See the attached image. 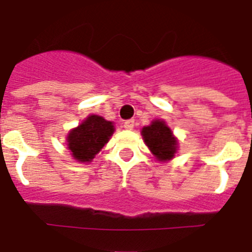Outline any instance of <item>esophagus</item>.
Wrapping results in <instances>:
<instances>
[{"mask_svg": "<svg viewBox=\"0 0 252 252\" xmlns=\"http://www.w3.org/2000/svg\"><path fill=\"white\" fill-rule=\"evenodd\" d=\"M133 126H135V121H133V120H127V121H125L124 124V127L126 128V130H132Z\"/></svg>", "mask_w": 252, "mask_h": 252, "instance_id": "obj_1", "label": "esophagus"}]
</instances>
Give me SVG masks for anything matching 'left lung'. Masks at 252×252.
<instances>
[{
    "label": "left lung",
    "mask_w": 252,
    "mask_h": 252,
    "mask_svg": "<svg viewBox=\"0 0 252 252\" xmlns=\"http://www.w3.org/2000/svg\"><path fill=\"white\" fill-rule=\"evenodd\" d=\"M141 136L154 158L159 162L170 161L177 154L179 141L164 120H154L141 128Z\"/></svg>",
    "instance_id": "1"
}]
</instances>
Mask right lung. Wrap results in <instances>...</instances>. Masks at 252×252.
<instances>
[{"label": "right lung", "instance_id": "obj_1", "mask_svg": "<svg viewBox=\"0 0 252 252\" xmlns=\"http://www.w3.org/2000/svg\"><path fill=\"white\" fill-rule=\"evenodd\" d=\"M115 132L113 122L90 115L66 135V148L75 161L91 162Z\"/></svg>", "mask_w": 252, "mask_h": 252}]
</instances>
